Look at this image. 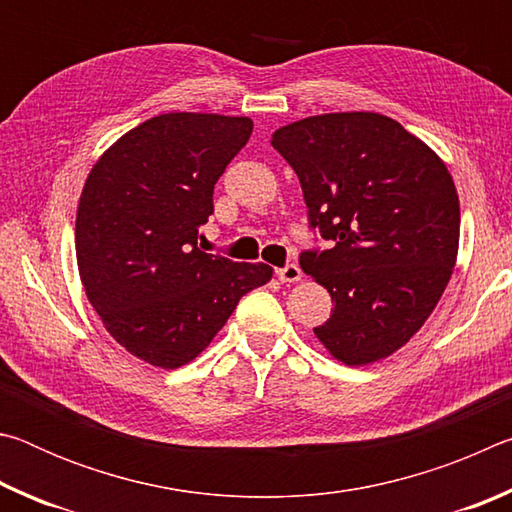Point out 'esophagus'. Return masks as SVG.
<instances>
[{
  "label": "esophagus",
  "instance_id": "1",
  "mask_svg": "<svg viewBox=\"0 0 512 512\" xmlns=\"http://www.w3.org/2000/svg\"><path fill=\"white\" fill-rule=\"evenodd\" d=\"M275 273H277V277H280V282H287V284L300 282V277H302V271L296 264H287L284 268H277Z\"/></svg>",
  "mask_w": 512,
  "mask_h": 512
}]
</instances>
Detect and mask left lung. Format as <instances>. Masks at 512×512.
<instances>
[{"label":"left lung","instance_id":"obj_1","mask_svg":"<svg viewBox=\"0 0 512 512\" xmlns=\"http://www.w3.org/2000/svg\"><path fill=\"white\" fill-rule=\"evenodd\" d=\"M311 228L334 246L300 255L332 296L316 339L345 366L391 357L436 309L454 273L461 207L443 158L379 112H327L277 128Z\"/></svg>","mask_w":512,"mask_h":512}]
</instances>
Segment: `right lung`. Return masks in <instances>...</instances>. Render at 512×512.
Listing matches in <instances>:
<instances>
[{"instance_id": "1", "label": "right lung", "mask_w": 512, "mask_h": 512, "mask_svg": "<svg viewBox=\"0 0 512 512\" xmlns=\"http://www.w3.org/2000/svg\"><path fill=\"white\" fill-rule=\"evenodd\" d=\"M253 119L167 112L101 153L76 210V264L90 305L121 348L155 368L194 361L241 296L271 282L268 264L198 248L216 180Z\"/></svg>"}]
</instances>
